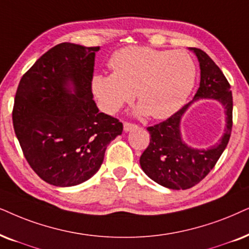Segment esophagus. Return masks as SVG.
Returning a JSON list of instances; mask_svg holds the SVG:
<instances>
[{
	"label": "esophagus",
	"mask_w": 249,
	"mask_h": 249,
	"mask_svg": "<svg viewBox=\"0 0 249 249\" xmlns=\"http://www.w3.org/2000/svg\"><path fill=\"white\" fill-rule=\"evenodd\" d=\"M137 128V125L135 124H130V122H124V130L125 132L132 130V129Z\"/></svg>",
	"instance_id": "34e87169"
}]
</instances>
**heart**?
<instances>
[{"mask_svg":"<svg viewBox=\"0 0 249 249\" xmlns=\"http://www.w3.org/2000/svg\"><path fill=\"white\" fill-rule=\"evenodd\" d=\"M108 65L113 73H96L91 89L102 109L114 114L135 98L137 113L166 119L184 105L196 82L192 57L183 50L125 47L115 51Z\"/></svg>","mask_w":249,"mask_h":249,"instance_id":"b5f03b06","label":"heart"}]
</instances>
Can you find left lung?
Segmentation results:
<instances>
[{
    "label": "left lung",
    "mask_w": 249,
    "mask_h": 249,
    "mask_svg": "<svg viewBox=\"0 0 249 249\" xmlns=\"http://www.w3.org/2000/svg\"><path fill=\"white\" fill-rule=\"evenodd\" d=\"M200 65V86L193 101L175 114L148 127L150 144L141 156L143 172L154 182L172 190H186L202 180L214 168L227 147L232 130V92L227 77L205 51L190 48ZM215 99L224 106L226 129L218 143L208 149H193L181 138L180 120L193 101Z\"/></svg>",
    "instance_id": "left-lung-1"
}]
</instances>
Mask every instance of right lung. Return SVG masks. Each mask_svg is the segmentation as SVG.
<instances>
[{
  "label": "right lung",
  "instance_id": "1",
  "mask_svg": "<svg viewBox=\"0 0 249 249\" xmlns=\"http://www.w3.org/2000/svg\"><path fill=\"white\" fill-rule=\"evenodd\" d=\"M98 50L57 44L19 82L12 111L16 136L32 169L51 185L66 188L88 180L101 168L109 142L124 130L92 99Z\"/></svg>",
  "mask_w": 249,
  "mask_h": 249
}]
</instances>
